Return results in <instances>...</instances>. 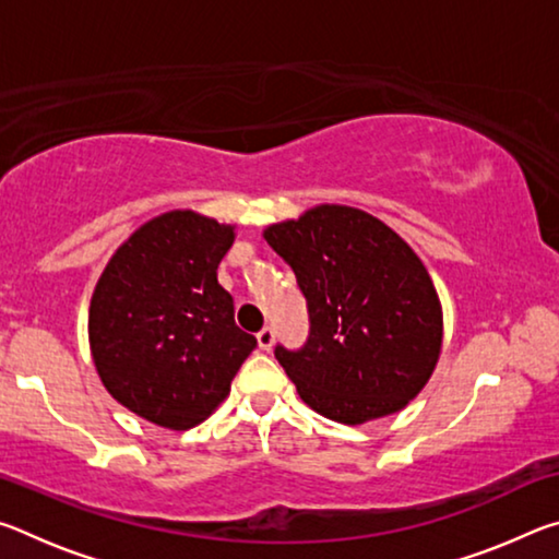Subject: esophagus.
Masks as SVG:
<instances>
[{
  "label": "esophagus",
  "instance_id": "obj_1",
  "mask_svg": "<svg viewBox=\"0 0 559 559\" xmlns=\"http://www.w3.org/2000/svg\"><path fill=\"white\" fill-rule=\"evenodd\" d=\"M257 340H259V347L261 349H271L273 347V340H276V330H273L271 325H266L261 330V333L257 335Z\"/></svg>",
  "mask_w": 559,
  "mask_h": 559
}]
</instances>
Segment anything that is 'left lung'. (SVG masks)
I'll return each instance as SVG.
<instances>
[{"label":"left lung","mask_w":559,"mask_h":559,"mask_svg":"<svg viewBox=\"0 0 559 559\" xmlns=\"http://www.w3.org/2000/svg\"><path fill=\"white\" fill-rule=\"evenodd\" d=\"M263 236L306 296L308 340L273 349L300 400L343 424L412 402L439 359L441 306L409 246L374 216L337 204Z\"/></svg>","instance_id":"1"}]
</instances>
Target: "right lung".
Returning a JSON list of instances; mask_svg holds the SVG:
<instances>
[{
	"label": "right lung",
	"instance_id": "1",
	"mask_svg": "<svg viewBox=\"0 0 559 559\" xmlns=\"http://www.w3.org/2000/svg\"><path fill=\"white\" fill-rule=\"evenodd\" d=\"M231 243V226L163 214L120 246L93 293L88 335L100 380L159 427L189 429L210 416L257 347L216 281Z\"/></svg>",
	"mask_w": 559,
	"mask_h": 559
}]
</instances>
